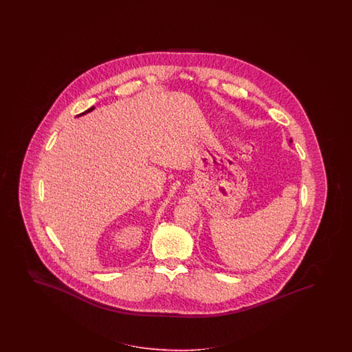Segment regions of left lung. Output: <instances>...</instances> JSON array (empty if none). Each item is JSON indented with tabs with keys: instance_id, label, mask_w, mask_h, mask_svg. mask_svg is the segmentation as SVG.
<instances>
[{
	"instance_id": "left-lung-1",
	"label": "left lung",
	"mask_w": 352,
	"mask_h": 352,
	"mask_svg": "<svg viewBox=\"0 0 352 352\" xmlns=\"http://www.w3.org/2000/svg\"><path fill=\"white\" fill-rule=\"evenodd\" d=\"M289 142H290V143H292V142H293V140H292V139H290V140H289Z\"/></svg>"
}]
</instances>
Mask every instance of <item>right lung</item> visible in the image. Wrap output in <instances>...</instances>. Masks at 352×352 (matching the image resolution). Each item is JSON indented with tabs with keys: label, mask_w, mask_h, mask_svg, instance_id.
I'll return each mask as SVG.
<instances>
[{
	"label": "right lung",
	"mask_w": 352,
	"mask_h": 352,
	"mask_svg": "<svg viewBox=\"0 0 352 352\" xmlns=\"http://www.w3.org/2000/svg\"><path fill=\"white\" fill-rule=\"evenodd\" d=\"M94 108H96V107H90V108H89V109H87V111H85V112H82V113H80V115H77V118H78V116H84V115H86V113H89V112H91V111H94Z\"/></svg>",
	"instance_id": "add662e5"
}]
</instances>
